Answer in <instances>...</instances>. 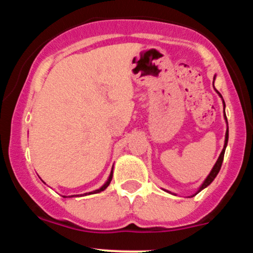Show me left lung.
<instances>
[{
    "mask_svg": "<svg viewBox=\"0 0 253 253\" xmlns=\"http://www.w3.org/2000/svg\"><path fill=\"white\" fill-rule=\"evenodd\" d=\"M219 95H220V94H219ZM220 96H221V95H220ZM221 97H222V96H221ZM223 107H225V102H223ZM225 119H226V115H225ZM226 120H227V119H226ZM227 141H228V127H227V130H226V135H225V145H223V149H222V151H221V153H220L219 158H217L216 163H215V165H214V167H213V169H211V173H210V175L207 176V178L205 179V182L202 183V185H201V187H200V189L197 190V193H196V194H199L200 191H201L202 189H205L206 187H208V185H210L211 183L214 181V178H215L217 173H219L220 169H221V164H222V161H223V156H225V150H226V146H227ZM196 194H195V195H196ZM193 196H194V195H193Z\"/></svg>",
    "mask_w": 253,
    "mask_h": 253,
    "instance_id": "left-lung-1",
    "label": "left lung"
}]
</instances>
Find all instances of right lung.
<instances>
[{
	"label": "right lung",
	"mask_w": 253,
	"mask_h": 253,
	"mask_svg": "<svg viewBox=\"0 0 253 253\" xmlns=\"http://www.w3.org/2000/svg\"><path fill=\"white\" fill-rule=\"evenodd\" d=\"M112 177H113V170H112V172H110V175H109V178H108V181H107L106 183H104V184L102 185V187L100 188V189H97V190H94V191H91V193H89V194H97V193H101V191H103V190L106 189V188L108 187V185H109L110 181H112ZM64 197H66V196H64Z\"/></svg>",
	"instance_id": "1"
}]
</instances>
